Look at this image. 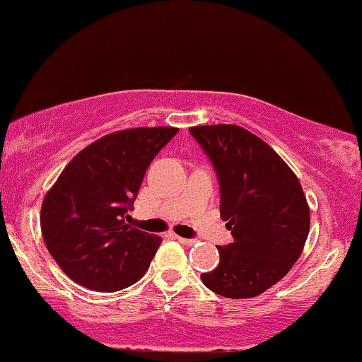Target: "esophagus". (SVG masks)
<instances>
[{"label": "esophagus", "mask_w": 362, "mask_h": 362, "mask_svg": "<svg viewBox=\"0 0 362 362\" xmlns=\"http://www.w3.org/2000/svg\"><path fill=\"white\" fill-rule=\"evenodd\" d=\"M177 240L184 245H194L197 242L196 239H184V237H177Z\"/></svg>", "instance_id": "1"}]
</instances>
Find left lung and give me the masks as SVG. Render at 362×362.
<instances>
[{
  "instance_id": "1",
  "label": "left lung",
  "mask_w": 362,
  "mask_h": 362,
  "mask_svg": "<svg viewBox=\"0 0 362 362\" xmlns=\"http://www.w3.org/2000/svg\"><path fill=\"white\" fill-rule=\"evenodd\" d=\"M220 182V213L233 242L220 264L201 280L228 299L256 297L281 280L299 259L309 233V206L287 163L237 125L189 129Z\"/></svg>"
}]
</instances>
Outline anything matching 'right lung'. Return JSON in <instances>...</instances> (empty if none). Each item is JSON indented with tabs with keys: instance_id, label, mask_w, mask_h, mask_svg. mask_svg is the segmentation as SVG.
<instances>
[{
	"instance_id": "right-lung-1",
	"label": "right lung",
	"mask_w": 362,
	"mask_h": 362,
	"mask_svg": "<svg viewBox=\"0 0 362 362\" xmlns=\"http://www.w3.org/2000/svg\"><path fill=\"white\" fill-rule=\"evenodd\" d=\"M173 127H141L82 149L46 194L41 230L66 276L98 292H117L144 276L161 239L125 225L146 170L177 136Z\"/></svg>"
}]
</instances>
